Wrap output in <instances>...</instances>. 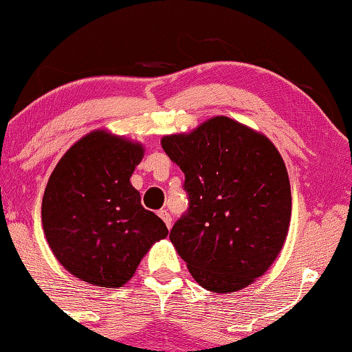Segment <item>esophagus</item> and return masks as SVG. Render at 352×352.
<instances>
[{
    "mask_svg": "<svg viewBox=\"0 0 352 352\" xmlns=\"http://www.w3.org/2000/svg\"><path fill=\"white\" fill-rule=\"evenodd\" d=\"M158 214L161 217L162 221L166 223L167 229H170V228H172V217H170V213H169V212H166V210H161V212H160Z\"/></svg>",
    "mask_w": 352,
    "mask_h": 352,
    "instance_id": "obj_1",
    "label": "esophagus"
}]
</instances>
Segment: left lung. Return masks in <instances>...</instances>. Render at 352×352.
<instances>
[{"label":"left lung","mask_w":352,"mask_h":352,"mask_svg":"<svg viewBox=\"0 0 352 352\" xmlns=\"http://www.w3.org/2000/svg\"><path fill=\"white\" fill-rule=\"evenodd\" d=\"M161 145L185 174L190 201L169 235L177 253L206 289H243L274 264L287 235L292 202L281 155L228 117L166 135Z\"/></svg>","instance_id":"left-lung-1"}]
</instances>
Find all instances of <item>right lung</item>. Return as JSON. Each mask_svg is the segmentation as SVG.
Here are the masks:
<instances>
[{
    "label": "right lung",
    "instance_id": "right-lung-1",
    "mask_svg": "<svg viewBox=\"0 0 352 352\" xmlns=\"http://www.w3.org/2000/svg\"><path fill=\"white\" fill-rule=\"evenodd\" d=\"M142 158V145L99 129L77 140L52 172L42 197L44 234L60 264L82 281L122 287L169 234L129 182Z\"/></svg>",
    "mask_w": 352,
    "mask_h": 352
}]
</instances>
